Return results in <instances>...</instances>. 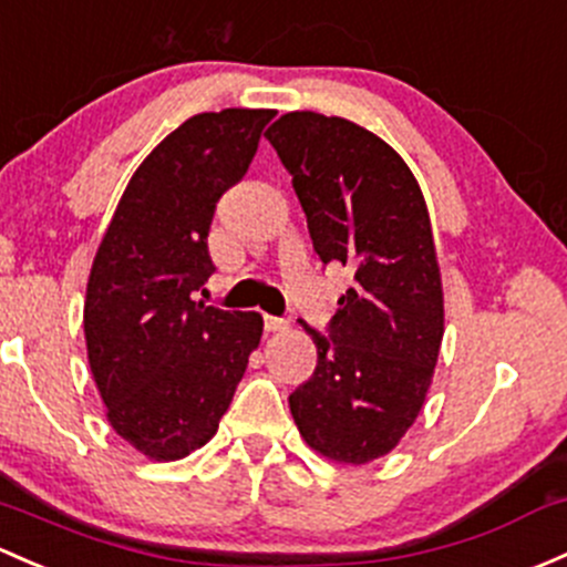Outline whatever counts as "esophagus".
Instances as JSON below:
<instances>
[{
	"label": "esophagus",
	"instance_id": "1",
	"mask_svg": "<svg viewBox=\"0 0 567 567\" xmlns=\"http://www.w3.org/2000/svg\"><path fill=\"white\" fill-rule=\"evenodd\" d=\"M264 323H266V331H271V333L285 331V329H288V326H290L288 320H285V318H274V315H266Z\"/></svg>",
	"mask_w": 567,
	"mask_h": 567
}]
</instances>
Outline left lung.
<instances>
[{
	"mask_svg": "<svg viewBox=\"0 0 567 567\" xmlns=\"http://www.w3.org/2000/svg\"><path fill=\"white\" fill-rule=\"evenodd\" d=\"M266 138L293 176L315 252L353 271L329 337L301 320L318 367L290 393V413L309 449L367 464L419 419L443 342L424 193L389 143L348 118L293 111Z\"/></svg>",
	"mask_w": 567,
	"mask_h": 567,
	"instance_id": "1",
	"label": "left lung"
}]
</instances>
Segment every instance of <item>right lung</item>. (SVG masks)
Masks as SVG:
<instances>
[{"mask_svg": "<svg viewBox=\"0 0 567 567\" xmlns=\"http://www.w3.org/2000/svg\"><path fill=\"white\" fill-rule=\"evenodd\" d=\"M274 116L225 109L187 118L138 165L94 255L89 367L113 432L154 462L217 434L260 344L258 312H225L193 293L214 274L206 238L217 200L247 174Z\"/></svg>", "mask_w": 567, "mask_h": 567, "instance_id": "1", "label": "right lung"}]
</instances>
